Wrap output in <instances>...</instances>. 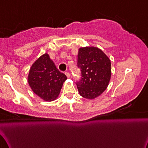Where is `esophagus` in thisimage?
Returning <instances> with one entry per match:
<instances>
[{
	"label": "esophagus",
	"mask_w": 148,
	"mask_h": 148,
	"mask_svg": "<svg viewBox=\"0 0 148 148\" xmlns=\"http://www.w3.org/2000/svg\"><path fill=\"white\" fill-rule=\"evenodd\" d=\"M65 74H66V75L67 77H70V76H71L70 73H69V72H66V73H65Z\"/></svg>",
	"instance_id": "1"
}]
</instances>
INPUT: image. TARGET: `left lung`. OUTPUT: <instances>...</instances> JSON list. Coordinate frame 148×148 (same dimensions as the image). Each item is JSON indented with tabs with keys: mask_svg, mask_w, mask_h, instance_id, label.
I'll return each mask as SVG.
<instances>
[{
	"mask_svg": "<svg viewBox=\"0 0 148 148\" xmlns=\"http://www.w3.org/2000/svg\"><path fill=\"white\" fill-rule=\"evenodd\" d=\"M77 66L82 74L76 83L80 95L92 99L103 93L111 77V62L106 55L97 47H82L78 51Z\"/></svg>",
	"mask_w": 148,
	"mask_h": 148,
	"instance_id": "8db88e82",
	"label": "left lung"
}]
</instances>
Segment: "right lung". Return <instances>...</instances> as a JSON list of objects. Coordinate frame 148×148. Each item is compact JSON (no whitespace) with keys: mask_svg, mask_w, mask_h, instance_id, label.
<instances>
[{"mask_svg":"<svg viewBox=\"0 0 148 148\" xmlns=\"http://www.w3.org/2000/svg\"><path fill=\"white\" fill-rule=\"evenodd\" d=\"M66 79L47 53L41 56L33 64L28 75V82L33 92L47 101L58 97Z\"/></svg>","mask_w":148,"mask_h":148,"instance_id":"right-lung-1","label":"right lung"}]
</instances>
